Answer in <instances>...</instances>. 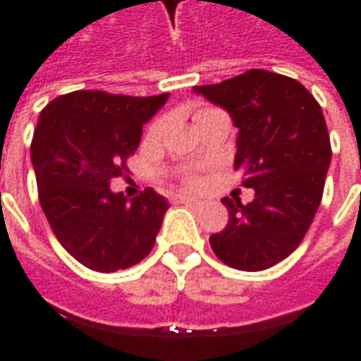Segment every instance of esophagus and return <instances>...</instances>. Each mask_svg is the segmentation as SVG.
<instances>
[{
  "instance_id": "esophagus-1",
  "label": "esophagus",
  "mask_w": 361,
  "mask_h": 361,
  "mask_svg": "<svg viewBox=\"0 0 361 361\" xmlns=\"http://www.w3.org/2000/svg\"><path fill=\"white\" fill-rule=\"evenodd\" d=\"M172 203H176V204H193V207H197V204H201V201H199V199H195V197L178 195V197H172Z\"/></svg>"
}]
</instances>
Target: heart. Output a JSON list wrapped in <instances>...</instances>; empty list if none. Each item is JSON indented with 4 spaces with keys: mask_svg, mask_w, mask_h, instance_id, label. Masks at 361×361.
<instances>
[{
    "mask_svg": "<svg viewBox=\"0 0 361 361\" xmlns=\"http://www.w3.org/2000/svg\"><path fill=\"white\" fill-rule=\"evenodd\" d=\"M209 111H212V110H201V111H197L195 121H197V119H199V118H201V116H204V114H209ZM162 129H164V119H158L157 123H152V127H150V135H160V133H162ZM189 183L193 185V183H197V180H195V178H189Z\"/></svg>",
    "mask_w": 361,
    "mask_h": 361,
    "instance_id": "1",
    "label": "heart"
}]
</instances>
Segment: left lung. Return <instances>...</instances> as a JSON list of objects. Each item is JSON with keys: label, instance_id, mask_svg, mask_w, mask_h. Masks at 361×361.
Here are the masks:
<instances>
[{"label": "left lung", "instance_id": "1", "mask_svg": "<svg viewBox=\"0 0 361 361\" xmlns=\"http://www.w3.org/2000/svg\"><path fill=\"white\" fill-rule=\"evenodd\" d=\"M193 90L232 116L240 131L234 168L255 189L247 204L222 199L228 224L211 247L232 269L265 271L302 243L321 203L331 164L323 110L302 82L265 69Z\"/></svg>", "mask_w": 361, "mask_h": 361}]
</instances>
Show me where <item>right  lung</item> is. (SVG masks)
<instances>
[{"label":"right lung","instance_id":"obj_1","mask_svg":"<svg viewBox=\"0 0 361 361\" xmlns=\"http://www.w3.org/2000/svg\"><path fill=\"white\" fill-rule=\"evenodd\" d=\"M168 96L75 90L40 111L30 145L40 207L59 243L92 271L129 269L154 245L168 201L152 188L127 199L110 181L129 170L142 126Z\"/></svg>","mask_w":361,"mask_h":361}]
</instances>
